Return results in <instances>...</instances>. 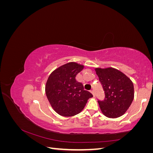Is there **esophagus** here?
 <instances>
[{
    "instance_id": "34e87169",
    "label": "esophagus",
    "mask_w": 153,
    "mask_h": 153,
    "mask_svg": "<svg viewBox=\"0 0 153 153\" xmlns=\"http://www.w3.org/2000/svg\"><path fill=\"white\" fill-rule=\"evenodd\" d=\"M91 93L92 94V95H93V96H94V97H95V94H94V91L93 90H92V91H91Z\"/></svg>"
}]
</instances>
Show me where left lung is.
I'll return each instance as SVG.
<instances>
[{"instance_id":"8db88e82","label":"left lung","mask_w":153,"mask_h":153,"mask_svg":"<svg viewBox=\"0 0 153 153\" xmlns=\"http://www.w3.org/2000/svg\"><path fill=\"white\" fill-rule=\"evenodd\" d=\"M105 93L98 101L101 112L108 118H117L125 114L134 98V86L130 78L114 68H95Z\"/></svg>"}]
</instances>
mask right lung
<instances>
[{
	"label": "right lung",
	"mask_w": 153,
	"mask_h": 153,
	"mask_svg": "<svg viewBox=\"0 0 153 153\" xmlns=\"http://www.w3.org/2000/svg\"><path fill=\"white\" fill-rule=\"evenodd\" d=\"M84 68L82 64L68 62L55 69L48 76L46 95L53 109L60 115L71 117L80 113L88 100L93 96L75 78Z\"/></svg>",
	"instance_id": "1"
}]
</instances>
